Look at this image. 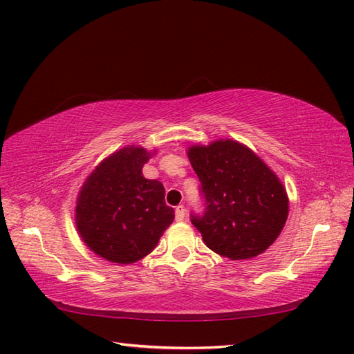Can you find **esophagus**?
<instances>
[{
    "label": "esophagus",
    "instance_id": "1",
    "mask_svg": "<svg viewBox=\"0 0 354 354\" xmlns=\"http://www.w3.org/2000/svg\"><path fill=\"white\" fill-rule=\"evenodd\" d=\"M175 217H176V221L178 222H181L184 217H185V208H184V205H178L176 207V209H175Z\"/></svg>",
    "mask_w": 354,
    "mask_h": 354
}]
</instances>
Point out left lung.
I'll return each instance as SVG.
<instances>
[{"label":"left lung","instance_id":"left-lung-1","mask_svg":"<svg viewBox=\"0 0 354 354\" xmlns=\"http://www.w3.org/2000/svg\"><path fill=\"white\" fill-rule=\"evenodd\" d=\"M202 185L205 213L192 223L209 250L231 260L265 252L289 214L284 185L261 158L236 140L187 149Z\"/></svg>","mask_w":354,"mask_h":354}]
</instances>
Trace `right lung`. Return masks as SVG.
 <instances>
[{"instance_id":"right-lung-1","label":"right lung","mask_w":354,"mask_h":354,"mask_svg":"<svg viewBox=\"0 0 354 354\" xmlns=\"http://www.w3.org/2000/svg\"><path fill=\"white\" fill-rule=\"evenodd\" d=\"M155 152L133 145L117 150L95 165L77 194L79 236L111 263L131 265L145 259L175 219L164 202V185L142 176Z\"/></svg>"}]
</instances>
